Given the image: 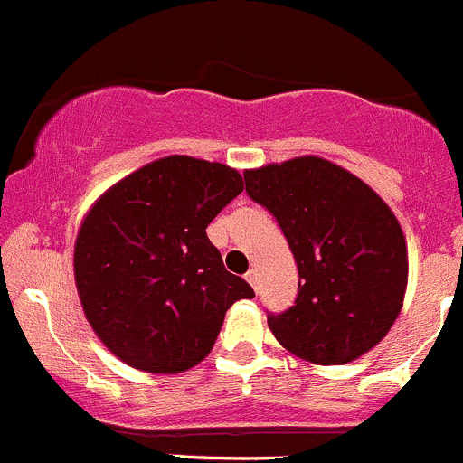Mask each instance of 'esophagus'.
<instances>
[{"label": "esophagus", "mask_w": 463, "mask_h": 463, "mask_svg": "<svg viewBox=\"0 0 463 463\" xmlns=\"http://www.w3.org/2000/svg\"><path fill=\"white\" fill-rule=\"evenodd\" d=\"M245 279L250 281V286H252V288H257V284H259V272L252 268V270H248V275H245Z\"/></svg>", "instance_id": "1"}]
</instances>
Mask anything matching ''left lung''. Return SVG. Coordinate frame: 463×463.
Returning <instances> with one entry per match:
<instances>
[{
  "instance_id": "8db88e82",
  "label": "left lung",
  "mask_w": 463,
  "mask_h": 463,
  "mask_svg": "<svg viewBox=\"0 0 463 463\" xmlns=\"http://www.w3.org/2000/svg\"><path fill=\"white\" fill-rule=\"evenodd\" d=\"M245 191L266 206L298 263V298L268 314L277 341L300 359L336 366L389 334L407 288V243L386 202L318 156L245 170Z\"/></svg>"
}]
</instances>
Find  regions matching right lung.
<instances>
[{
  "instance_id": "right-lung-1",
  "label": "right lung",
  "mask_w": 463,
  "mask_h": 463,
  "mask_svg": "<svg viewBox=\"0 0 463 463\" xmlns=\"http://www.w3.org/2000/svg\"><path fill=\"white\" fill-rule=\"evenodd\" d=\"M241 191L234 168L175 154L131 173L88 211L74 281L90 327L127 366L188 371L211 352L229 307L254 298L206 236Z\"/></svg>"
}]
</instances>
